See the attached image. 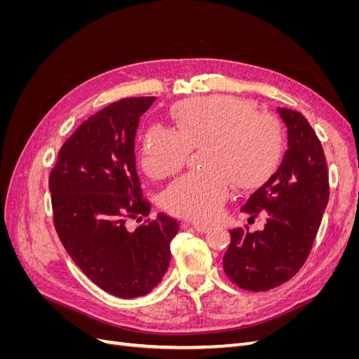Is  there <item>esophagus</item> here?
Listing matches in <instances>:
<instances>
[{"instance_id":"obj_1","label":"esophagus","mask_w":359,"mask_h":359,"mask_svg":"<svg viewBox=\"0 0 359 359\" xmlns=\"http://www.w3.org/2000/svg\"><path fill=\"white\" fill-rule=\"evenodd\" d=\"M184 226L186 227H189V226H191L194 231H198L199 233H208L210 231H211V226H208V224H199V223H184Z\"/></svg>"}]
</instances>
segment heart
I'll return each instance as SVG.
<instances>
[{"mask_svg":"<svg viewBox=\"0 0 359 359\" xmlns=\"http://www.w3.org/2000/svg\"><path fill=\"white\" fill-rule=\"evenodd\" d=\"M175 128L151 126L144 136L140 165L148 177L168 178L186 166L191 149L203 148L201 172L173 181L163 193L165 208L181 219L211 222L236 190L265 184L285 156V130L278 118L256 112L247 100L215 94L172 106Z\"/></svg>","mask_w":359,"mask_h":359,"instance_id":"b5f03b06","label":"heart"}]
</instances>
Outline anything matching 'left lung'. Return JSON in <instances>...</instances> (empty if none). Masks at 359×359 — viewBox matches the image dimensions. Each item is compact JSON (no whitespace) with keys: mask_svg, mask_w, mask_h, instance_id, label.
<instances>
[{"mask_svg":"<svg viewBox=\"0 0 359 359\" xmlns=\"http://www.w3.org/2000/svg\"><path fill=\"white\" fill-rule=\"evenodd\" d=\"M289 148L277 172L259 187L243 211L266 215L264 231H231L223 268L232 283L265 292L286 283L306 264L330 199V175L320 140L301 112L278 107Z\"/></svg>","mask_w":359,"mask_h":359,"instance_id":"obj_1","label":"left lung"}]
</instances>
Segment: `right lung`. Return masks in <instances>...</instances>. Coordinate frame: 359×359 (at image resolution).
<instances>
[{
	"instance_id": "right-lung-1",
	"label": "right lung",
	"mask_w": 359,
	"mask_h": 359,
	"mask_svg": "<svg viewBox=\"0 0 359 359\" xmlns=\"http://www.w3.org/2000/svg\"><path fill=\"white\" fill-rule=\"evenodd\" d=\"M154 100L130 97L90 116L61 147L49 175L53 224L64 248L86 277L119 298L158 286L180 231L166 214L127 229L130 219L151 212L136 172L135 137Z\"/></svg>"
}]
</instances>
